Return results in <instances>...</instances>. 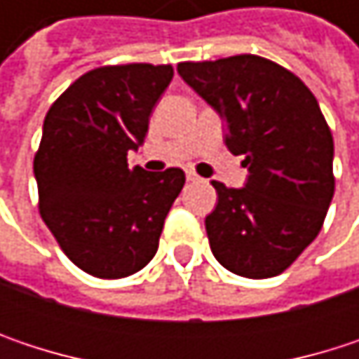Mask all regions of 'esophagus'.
<instances>
[{"label": "esophagus", "instance_id": "esophagus-1", "mask_svg": "<svg viewBox=\"0 0 359 359\" xmlns=\"http://www.w3.org/2000/svg\"><path fill=\"white\" fill-rule=\"evenodd\" d=\"M187 180L189 182H197V180H201V177L197 172H193V170H187Z\"/></svg>", "mask_w": 359, "mask_h": 359}]
</instances>
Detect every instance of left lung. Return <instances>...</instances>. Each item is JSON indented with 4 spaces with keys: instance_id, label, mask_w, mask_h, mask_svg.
I'll list each match as a JSON object with an SVG mask.
<instances>
[{
    "instance_id": "left-lung-1",
    "label": "left lung",
    "mask_w": 359,
    "mask_h": 359,
    "mask_svg": "<svg viewBox=\"0 0 359 359\" xmlns=\"http://www.w3.org/2000/svg\"><path fill=\"white\" fill-rule=\"evenodd\" d=\"M177 70L222 118L224 143L245 156L250 172L239 189L212 182V253L239 276H276L318 237L334 193V145L320 106L293 72L259 55L182 62Z\"/></svg>"
}]
</instances>
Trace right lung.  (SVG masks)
<instances>
[{
  "label": "right lung",
  "instance_id": "obj_1",
  "mask_svg": "<svg viewBox=\"0 0 359 359\" xmlns=\"http://www.w3.org/2000/svg\"><path fill=\"white\" fill-rule=\"evenodd\" d=\"M172 76V66L95 68L45 116L33 164L39 212L64 253L91 276H130L158 251L184 172L130 170L126 154L143 145Z\"/></svg>",
  "mask_w": 359,
  "mask_h": 359
}]
</instances>
